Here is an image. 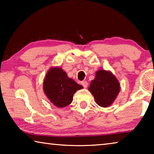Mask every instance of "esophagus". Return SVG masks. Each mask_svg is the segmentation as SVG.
I'll use <instances>...</instances> for the list:
<instances>
[{
  "instance_id": "1",
  "label": "esophagus",
  "mask_w": 154,
  "mask_h": 154,
  "mask_svg": "<svg viewBox=\"0 0 154 154\" xmlns=\"http://www.w3.org/2000/svg\"><path fill=\"white\" fill-rule=\"evenodd\" d=\"M81 83H82V85L84 88H87L88 85V83L87 82H85V81H84V82H82Z\"/></svg>"
}]
</instances>
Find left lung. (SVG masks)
Instances as JSON below:
<instances>
[{
	"label": "left lung",
	"mask_w": 154,
	"mask_h": 154,
	"mask_svg": "<svg viewBox=\"0 0 154 154\" xmlns=\"http://www.w3.org/2000/svg\"><path fill=\"white\" fill-rule=\"evenodd\" d=\"M120 85L112 72L99 70L96 72L94 79L92 81L89 91L94 97L96 103L102 107L110 106L118 96Z\"/></svg>",
	"instance_id": "left-lung-1"
}]
</instances>
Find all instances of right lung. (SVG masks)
<instances>
[{
	"label": "right lung",
	"instance_id": "add662e5",
	"mask_svg": "<svg viewBox=\"0 0 154 154\" xmlns=\"http://www.w3.org/2000/svg\"><path fill=\"white\" fill-rule=\"evenodd\" d=\"M82 88V85L68 77L60 67L51 68L43 82V90L47 97L58 108L70 105L74 94Z\"/></svg>",
	"mask_w": 154,
	"mask_h": 154
}]
</instances>
